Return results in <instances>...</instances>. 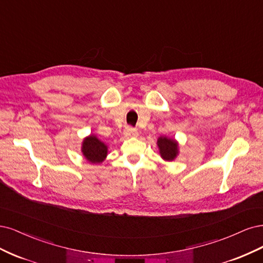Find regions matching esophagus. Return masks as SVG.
<instances>
[{
  "label": "esophagus",
  "mask_w": 263,
  "mask_h": 263,
  "mask_svg": "<svg viewBox=\"0 0 263 263\" xmlns=\"http://www.w3.org/2000/svg\"><path fill=\"white\" fill-rule=\"evenodd\" d=\"M125 134L129 135V137H138V131L133 128H126Z\"/></svg>",
  "instance_id": "34e87169"
}]
</instances>
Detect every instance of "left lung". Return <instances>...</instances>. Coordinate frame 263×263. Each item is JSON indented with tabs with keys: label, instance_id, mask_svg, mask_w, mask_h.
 I'll return each instance as SVG.
<instances>
[{
	"label": "left lung",
	"instance_id": "obj_1",
	"mask_svg": "<svg viewBox=\"0 0 263 263\" xmlns=\"http://www.w3.org/2000/svg\"><path fill=\"white\" fill-rule=\"evenodd\" d=\"M159 155L165 162H173L179 155V143L176 139L168 137H159L157 140Z\"/></svg>",
	"mask_w": 263,
	"mask_h": 263
}]
</instances>
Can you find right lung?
I'll list each match as a JSON object with an SVG mask.
<instances>
[{
  "label": "right lung",
  "instance_id": "obj_1",
  "mask_svg": "<svg viewBox=\"0 0 263 263\" xmlns=\"http://www.w3.org/2000/svg\"><path fill=\"white\" fill-rule=\"evenodd\" d=\"M82 154L89 164H101L108 155V145L97 138L95 134H89L82 142Z\"/></svg>",
  "mask_w": 263,
  "mask_h": 263
}]
</instances>
